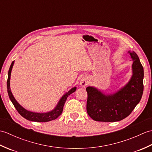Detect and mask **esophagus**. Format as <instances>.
Wrapping results in <instances>:
<instances>
[{
    "mask_svg": "<svg viewBox=\"0 0 152 152\" xmlns=\"http://www.w3.org/2000/svg\"><path fill=\"white\" fill-rule=\"evenodd\" d=\"M89 83V81H88V78H82V80H80V84L82 88L83 87H86L87 85H88Z\"/></svg>",
    "mask_w": 152,
    "mask_h": 152,
    "instance_id": "obj_1",
    "label": "esophagus"
}]
</instances>
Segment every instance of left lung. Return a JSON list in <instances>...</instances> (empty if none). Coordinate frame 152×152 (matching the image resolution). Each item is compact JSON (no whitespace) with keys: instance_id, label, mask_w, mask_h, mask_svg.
I'll use <instances>...</instances> for the list:
<instances>
[{"instance_id":"obj_1","label":"left lung","mask_w":152,"mask_h":152,"mask_svg":"<svg viewBox=\"0 0 152 152\" xmlns=\"http://www.w3.org/2000/svg\"><path fill=\"white\" fill-rule=\"evenodd\" d=\"M133 61V75L129 82L112 94L103 93L94 87H88L87 112L93 120L115 122L127 118L142 98L144 90V69L137 54L129 51Z\"/></svg>"}]
</instances>
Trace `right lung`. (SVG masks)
Listing matches in <instances>:
<instances>
[{"instance_id": "obj_1", "label": "right lung", "mask_w": 152, "mask_h": 152, "mask_svg": "<svg viewBox=\"0 0 152 152\" xmlns=\"http://www.w3.org/2000/svg\"><path fill=\"white\" fill-rule=\"evenodd\" d=\"M14 61H12V63L10 67L8 70V80H7V89H8V96L10 97V99L12 101V104H14V107L17 110V111L19 112V114L21 116H23L24 118L27 119V120L32 121H37V122H48L50 121L51 120H54V119H57L59 116L62 114L63 106L64 103H65L66 99L70 94H72V93L76 90V87L72 88L69 91L64 93V95L59 100V102L57 103V106L55 107L53 110L51 111L48 112L46 113H38V112H33L28 111L27 110L25 109L23 106H21L20 104L16 101L15 99L14 98V95H12V93L10 89V76H11V72L13 68V65H14Z\"/></svg>"}]
</instances>
